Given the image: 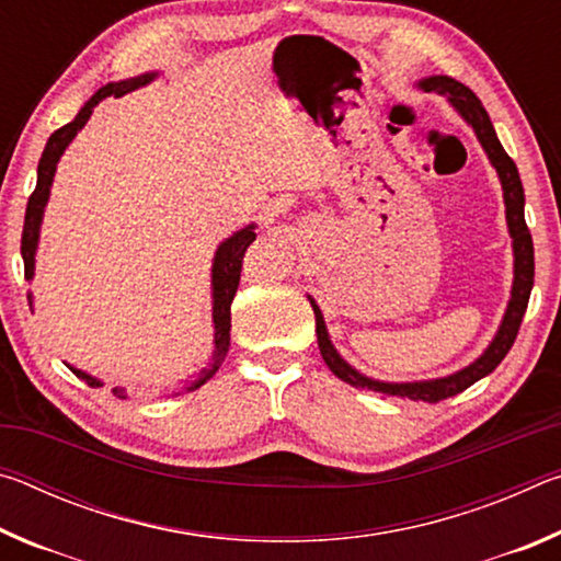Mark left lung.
<instances>
[{"label": "left lung", "mask_w": 561, "mask_h": 561, "mask_svg": "<svg viewBox=\"0 0 561 561\" xmlns=\"http://www.w3.org/2000/svg\"><path fill=\"white\" fill-rule=\"evenodd\" d=\"M421 89L445 93V96L450 99L453 106L460 111V116L470 123L474 133H478L490 163L495 165L497 175L502 180V190H505L507 225L512 234V247H515V284H512V299H510L507 314L502 319V327L497 331L495 341H492L490 348L474 360V364H470L468 368H462V371L453 374L448 378H435V381H421V383H381V381H371V378L360 376L336 354V348L331 346L329 334H327L324 317H321V311L314 301H311V307H314V314H317V339H319L321 358L327 360V366L341 378V381H346L351 386L371 388V391L386 393V396H403V398H413V401L435 403L455 393H462L465 388H470L474 381H480L482 376L495 371L500 360L507 356V351L512 348V344H515L522 317H525L527 311L531 284H535V244H531L529 227L525 222V190H522L517 165L515 160L505 153V148H502V144L497 140L495 128H492L488 111L482 108L480 99L474 96L465 83L450 79V76H431V79L421 81Z\"/></svg>", "instance_id": "1"}]
</instances>
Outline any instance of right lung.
Wrapping results in <instances>:
<instances>
[{"label":"right lung","instance_id":"add662e5","mask_svg":"<svg viewBox=\"0 0 561 561\" xmlns=\"http://www.w3.org/2000/svg\"><path fill=\"white\" fill-rule=\"evenodd\" d=\"M153 76L156 73H144V76H136V79L108 83V87H103L96 96H93L87 106L79 111V116H76L71 123H66V126H61L59 130H54L49 140H46V148H44L42 160H39V175H36V187L30 195V203H26L24 230H22V257H24V277L26 279L34 277V252H36V240H39L44 205H46V201H49L54 170H56V163H59V158L66 150V146L71 144L76 133L87 126V121L91 118L93 108H96L103 99H108V96L118 99V96H123V93L144 87V83H148ZM254 237H257L254 234V227H244V230L232 234L230 240H225L220 244V250L215 252V262H213V321H215L213 368H207L201 381H195L190 388L203 386L207 378H210L217 368H220L222 358L227 356V348H230V307H232L234 291H237V287H240L244 252H247V247L254 242ZM26 299H32V294H26ZM71 371L79 378H83V381L93 388L101 386V381H96V378L76 371V368H71ZM111 393L116 398H126V391H123V388H113Z\"/></svg>","mask_w":561,"mask_h":561}]
</instances>
